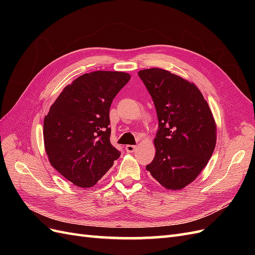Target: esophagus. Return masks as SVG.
I'll return each mask as SVG.
<instances>
[{
	"label": "esophagus",
	"mask_w": 255,
	"mask_h": 255,
	"mask_svg": "<svg viewBox=\"0 0 255 255\" xmlns=\"http://www.w3.org/2000/svg\"><path fill=\"white\" fill-rule=\"evenodd\" d=\"M126 150H127V152H128V153H133V152H135V151L137 150V145L128 144V145H126Z\"/></svg>",
	"instance_id": "esophagus-1"
}]
</instances>
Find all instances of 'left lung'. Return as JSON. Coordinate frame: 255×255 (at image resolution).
Masks as SVG:
<instances>
[{
    "label": "left lung",
    "mask_w": 255,
    "mask_h": 255,
    "mask_svg": "<svg viewBox=\"0 0 255 255\" xmlns=\"http://www.w3.org/2000/svg\"><path fill=\"white\" fill-rule=\"evenodd\" d=\"M158 119L155 156L146 170L167 189L187 186L203 170L216 145V125L195 84L158 68L138 72Z\"/></svg>",
    "instance_id": "1"
}]
</instances>
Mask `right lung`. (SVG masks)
<instances>
[{
	"mask_svg": "<svg viewBox=\"0 0 255 255\" xmlns=\"http://www.w3.org/2000/svg\"><path fill=\"white\" fill-rule=\"evenodd\" d=\"M129 79L118 71L85 73L67 85L44 117L50 163L76 186H94L120 156L110 140V109Z\"/></svg>",
	"mask_w": 255,
	"mask_h": 255,
	"instance_id": "obj_1",
	"label": "right lung"
}]
</instances>
